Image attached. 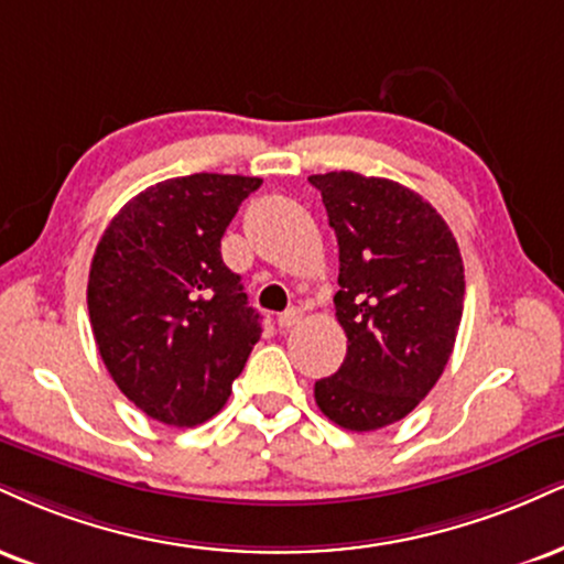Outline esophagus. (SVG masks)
Here are the masks:
<instances>
[{"instance_id": "obj_1", "label": "esophagus", "mask_w": 564, "mask_h": 564, "mask_svg": "<svg viewBox=\"0 0 564 564\" xmlns=\"http://www.w3.org/2000/svg\"><path fill=\"white\" fill-rule=\"evenodd\" d=\"M300 321H302V310L289 307L286 312H281V315H278V328H294Z\"/></svg>"}]
</instances>
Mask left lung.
I'll list each match as a JSON object with an SVG mask.
<instances>
[{
    "label": "left lung",
    "instance_id": "1",
    "mask_svg": "<svg viewBox=\"0 0 564 564\" xmlns=\"http://www.w3.org/2000/svg\"><path fill=\"white\" fill-rule=\"evenodd\" d=\"M338 241L336 317L347 357L315 383L341 429L378 431L410 415L449 362L465 302L457 239L423 196L351 171L310 175Z\"/></svg>",
    "mask_w": 564,
    "mask_h": 564
}]
</instances>
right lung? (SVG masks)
<instances>
[{
	"mask_svg": "<svg viewBox=\"0 0 564 564\" xmlns=\"http://www.w3.org/2000/svg\"><path fill=\"white\" fill-rule=\"evenodd\" d=\"M249 175L194 173L154 183L112 217L88 270V317L101 362L131 402L175 429L205 423L260 341V315L220 239Z\"/></svg>",
	"mask_w": 564,
	"mask_h": 564,
	"instance_id": "obj_1",
	"label": "right lung"
}]
</instances>
